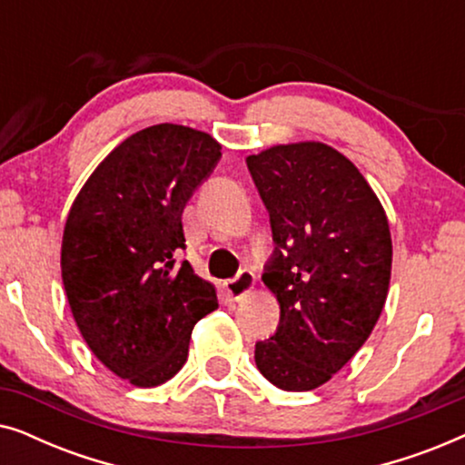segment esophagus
<instances>
[{"instance_id": "esophagus-1", "label": "esophagus", "mask_w": 465, "mask_h": 465, "mask_svg": "<svg viewBox=\"0 0 465 465\" xmlns=\"http://www.w3.org/2000/svg\"><path fill=\"white\" fill-rule=\"evenodd\" d=\"M253 283H256V277H253L252 271L245 269V271H241L237 277L231 279V282H226L224 285H222V288H224V294L228 301L234 302V301H241L247 292H252Z\"/></svg>"}]
</instances>
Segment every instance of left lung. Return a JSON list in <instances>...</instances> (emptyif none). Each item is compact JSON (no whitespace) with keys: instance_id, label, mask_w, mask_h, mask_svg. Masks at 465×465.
I'll return each mask as SVG.
<instances>
[{"instance_id":"left-lung-1","label":"left lung","mask_w":465,"mask_h":465,"mask_svg":"<svg viewBox=\"0 0 465 465\" xmlns=\"http://www.w3.org/2000/svg\"><path fill=\"white\" fill-rule=\"evenodd\" d=\"M245 163L275 243L262 279L282 307L253 358L279 390L311 391L358 353L383 311L390 224L358 167L326 143L275 145Z\"/></svg>"}]
</instances>
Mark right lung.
I'll return each mask as SVG.
<instances>
[{
    "mask_svg": "<svg viewBox=\"0 0 465 465\" xmlns=\"http://www.w3.org/2000/svg\"><path fill=\"white\" fill-rule=\"evenodd\" d=\"M222 145L203 131L154 124L124 139L88 177L67 215L61 275L91 351L137 387L169 381L194 323L218 309L194 275L182 213L212 175Z\"/></svg>",
    "mask_w": 465,
    "mask_h": 465,
    "instance_id": "right-lung-1",
    "label": "right lung"
}]
</instances>
